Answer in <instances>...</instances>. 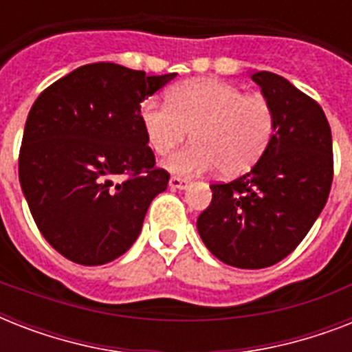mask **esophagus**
Masks as SVG:
<instances>
[{
    "mask_svg": "<svg viewBox=\"0 0 352 352\" xmlns=\"http://www.w3.org/2000/svg\"><path fill=\"white\" fill-rule=\"evenodd\" d=\"M188 184H190V181H188V179H184V177L173 175L170 179V188H173V190H184Z\"/></svg>",
    "mask_w": 352,
    "mask_h": 352,
    "instance_id": "1",
    "label": "esophagus"
}]
</instances>
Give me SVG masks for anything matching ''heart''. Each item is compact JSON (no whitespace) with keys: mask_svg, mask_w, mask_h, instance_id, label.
Segmentation results:
<instances>
[{"mask_svg":"<svg viewBox=\"0 0 352 352\" xmlns=\"http://www.w3.org/2000/svg\"><path fill=\"white\" fill-rule=\"evenodd\" d=\"M149 148L170 155L192 131L193 142L171 155L166 166L181 175L217 168L235 177L259 162L276 131L272 104L263 95L214 78L186 80L171 87L168 102L148 98L138 109Z\"/></svg>","mask_w":352,"mask_h":352,"instance_id":"heart-1","label":"heart"}]
</instances>
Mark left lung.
<instances>
[{
	"mask_svg": "<svg viewBox=\"0 0 352 352\" xmlns=\"http://www.w3.org/2000/svg\"><path fill=\"white\" fill-rule=\"evenodd\" d=\"M252 80L274 107L272 142L245 175L210 186L212 203L197 219L206 248L237 268H265L289 256L333 184V137L320 104L279 74L256 71Z\"/></svg>",
	"mask_w": 352,
	"mask_h": 352,
	"instance_id": "obj_1",
	"label": "left lung"
}]
</instances>
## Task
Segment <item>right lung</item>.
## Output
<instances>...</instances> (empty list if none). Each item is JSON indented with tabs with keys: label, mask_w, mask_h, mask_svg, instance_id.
Here are the masks:
<instances>
[{
	"label": "right lung",
	"mask_w": 352,
	"mask_h": 352,
	"mask_svg": "<svg viewBox=\"0 0 352 352\" xmlns=\"http://www.w3.org/2000/svg\"><path fill=\"white\" fill-rule=\"evenodd\" d=\"M175 76L87 63L32 104L19 184L38 230L63 257L95 267L137 241L149 204L170 181L168 171L155 168L138 109ZM120 175L126 179L115 183Z\"/></svg>",
	"instance_id": "add662e5"
}]
</instances>
